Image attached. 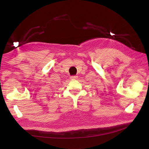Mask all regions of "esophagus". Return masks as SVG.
Listing matches in <instances>:
<instances>
[{"mask_svg": "<svg viewBox=\"0 0 149 149\" xmlns=\"http://www.w3.org/2000/svg\"><path fill=\"white\" fill-rule=\"evenodd\" d=\"M71 79H76L78 78V76H71Z\"/></svg>", "mask_w": 149, "mask_h": 149, "instance_id": "obj_1", "label": "esophagus"}]
</instances>
